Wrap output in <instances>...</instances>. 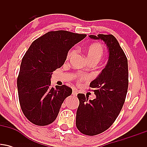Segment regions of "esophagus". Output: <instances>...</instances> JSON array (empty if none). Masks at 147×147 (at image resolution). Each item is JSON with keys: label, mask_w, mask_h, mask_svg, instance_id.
I'll return each mask as SVG.
<instances>
[{"label": "esophagus", "mask_w": 147, "mask_h": 147, "mask_svg": "<svg viewBox=\"0 0 147 147\" xmlns=\"http://www.w3.org/2000/svg\"><path fill=\"white\" fill-rule=\"evenodd\" d=\"M72 95H73V96H77V91L76 90H75V89H74V90H72Z\"/></svg>", "instance_id": "1"}]
</instances>
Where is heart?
<instances>
[{
  "label": "heart",
  "instance_id": "heart-1",
  "mask_svg": "<svg viewBox=\"0 0 147 147\" xmlns=\"http://www.w3.org/2000/svg\"><path fill=\"white\" fill-rule=\"evenodd\" d=\"M86 55L87 59L88 61H94L98 62L100 61L102 57L104 55V48H103L102 45L99 43H92L90 45H89L85 50ZM75 54V50H72L68 52L67 59H70V57L73 56ZM88 79V77L87 76H82L80 77V80H87Z\"/></svg>",
  "mask_w": 147,
  "mask_h": 147
}]
</instances>
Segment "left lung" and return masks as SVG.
Here are the masks:
<instances>
[{"label":"left lung","mask_w":147,"mask_h":147,"mask_svg":"<svg viewBox=\"0 0 147 147\" xmlns=\"http://www.w3.org/2000/svg\"><path fill=\"white\" fill-rule=\"evenodd\" d=\"M92 39L104 42L109 50L105 68L90 82L95 88V99L77 95L79 105L76 115V126L83 134L95 136L109 129L120 113L129 85L128 61L117 40L112 34L89 35Z\"/></svg>","instance_id":"8db88e82"}]
</instances>
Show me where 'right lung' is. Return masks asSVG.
Masks as SVG:
<instances>
[{
  "mask_svg": "<svg viewBox=\"0 0 147 147\" xmlns=\"http://www.w3.org/2000/svg\"><path fill=\"white\" fill-rule=\"evenodd\" d=\"M86 36L64 30L49 32L30 46L17 79L20 105L30 122L45 126L56 119L64 99L72 90L65 85L51 87L52 72L63 65L70 48Z\"/></svg>",
  "mask_w": 147,
  "mask_h": 147,
  "instance_id": "1",
  "label": "right lung"
}]
</instances>
